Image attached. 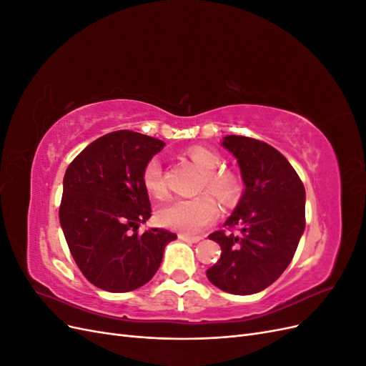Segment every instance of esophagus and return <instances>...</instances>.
Returning a JSON list of instances; mask_svg holds the SVG:
<instances>
[{
	"mask_svg": "<svg viewBox=\"0 0 366 366\" xmlns=\"http://www.w3.org/2000/svg\"><path fill=\"white\" fill-rule=\"evenodd\" d=\"M179 239L186 241V242H198V241H202L200 237H189V235H183V234L179 235Z\"/></svg>",
	"mask_w": 366,
	"mask_h": 366,
	"instance_id": "esophagus-1",
	"label": "esophagus"
}]
</instances>
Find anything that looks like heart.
Instances as JSON below:
<instances>
[{"label":"heart","mask_w":366,"mask_h":366,"mask_svg":"<svg viewBox=\"0 0 366 366\" xmlns=\"http://www.w3.org/2000/svg\"><path fill=\"white\" fill-rule=\"evenodd\" d=\"M187 154L198 171L203 174L202 187H206L224 206H232L238 202L241 195V182L235 174L219 171L221 157L217 152L203 147H194L187 151ZM142 183L151 197H166L162 163L159 159H151L145 164ZM217 214L218 207L214 198L209 194H202L194 198H186V200H175L160 207L157 218L159 223L164 227L182 232L186 235H197L212 223Z\"/></svg>","instance_id":"obj_1"}]
</instances>
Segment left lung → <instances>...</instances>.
Segmentation results:
<instances>
[{
    "mask_svg": "<svg viewBox=\"0 0 366 366\" xmlns=\"http://www.w3.org/2000/svg\"><path fill=\"white\" fill-rule=\"evenodd\" d=\"M221 145L237 159L246 186L224 223L241 234L209 235L221 257L206 274L223 292L253 295L278 280L293 259L305 229V187L289 160L267 143L226 136Z\"/></svg>",
    "mask_w": 366,
    "mask_h": 366,
    "instance_id": "1",
    "label": "left lung"
}]
</instances>
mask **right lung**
<instances>
[{"instance_id": "obj_1", "label": "right lung", "mask_w": 366, "mask_h": 366, "mask_svg": "<svg viewBox=\"0 0 366 366\" xmlns=\"http://www.w3.org/2000/svg\"><path fill=\"white\" fill-rule=\"evenodd\" d=\"M163 147L139 132H109L65 171L61 227L77 267L99 289L125 293L145 285L159 270L166 244L177 239L157 227L137 234L151 217L143 168Z\"/></svg>"}]
</instances>
